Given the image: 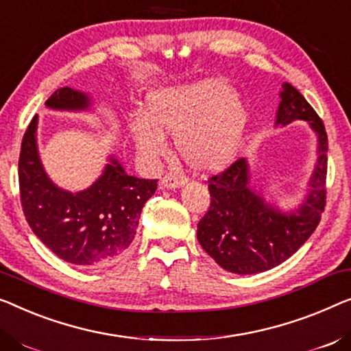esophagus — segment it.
I'll use <instances>...</instances> for the list:
<instances>
[{
  "label": "esophagus",
  "mask_w": 351,
  "mask_h": 351,
  "mask_svg": "<svg viewBox=\"0 0 351 351\" xmlns=\"http://www.w3.org/2000/svg\"><path fill=\"white\" fill-rule=\"evenodd\" d=\"M186 182V176L181 173H176V171H170L169 175H165L160 180V187L162 189H175V187H180Z\"/></svg>",
  "instance_id": "1"
}]
</instances>
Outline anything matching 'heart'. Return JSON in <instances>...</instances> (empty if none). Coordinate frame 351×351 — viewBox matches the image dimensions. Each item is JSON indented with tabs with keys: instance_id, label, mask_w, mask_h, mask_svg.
<instances>
[{
	"instance_id": "1",
	"label": "heart",
	"mask_w": 351,
	"mask_h": 351,
	"mask_svg": "<svg viewBox=\"0 0 351 351\" xmlns=\"http://www.w3.org/2000/svg\"><path fill=\"white\" fill-rule=\"evenodd\" d=\"M145 113L129 123L138 153L158 160L169 148L164 134H170L186 165L202 173L221 170L234 159L249 117L234 88L211 77L153 91Z\"/></svg>"
}]
</instances>
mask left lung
Listing matches in <instances>:
<instances>
[{
    "label": "left lung",
    "instance_id": "8db88e82",
    "mask_svg": "<svg viewBox=\"0 0 351 351\" xmlns=\"http://www.w3.org/2000/svg\"><path fill=\"white\" fill-rule=\"evenodd\" d=\"M311 124L318 138V159L302 205L282 213L249 186V162L234 160L208 180L211 203L197 227V239L221 268L234 274H257L284 263L309 239L326 205L328 135L323 121L304 96L282 83L276 125Z\"/></svg>",
    "mask_w": 351,
    "mask_h": 351
}]
</instances>
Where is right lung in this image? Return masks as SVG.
Returning <instances> with one entry per match:
<instances>
[{"instance_id": "obj_1", "label": "right lung", "mask_w": 351, "mask_h": 351, "mask_svg": "<svg viewBox=\"0 0 351 351\" xmlns=\"http://www.w3.org/2000/svg\"><path fill=\"white\" fill-rule=\"evenodd\" d=\"M53 110L83 112L90 96L69 86L47 99ZM38 114L22 140L19 159L20 200L33 233L61 260L91 266L108 261L128 249L137 233L145 203L158 189V180H140L124 171L113 156L102 175L85 191L61 189L47 176L39 158Z\"/></svg>"}]
</instances>
